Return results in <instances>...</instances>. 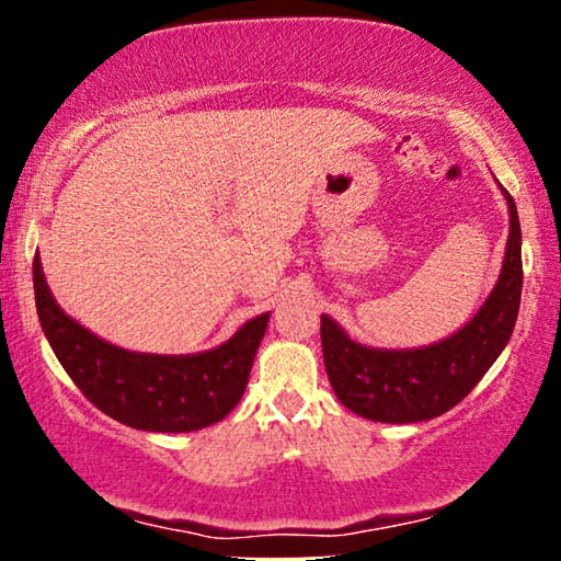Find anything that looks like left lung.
Here are the masks:
<instances>
[{"label": "left lung", "instance_id": "8db88e82", "mask_svg": "<svg viewBox=\"0 0 561 561\" xmlns=\"http://www.w3.org/2000/svg\"><path fill=\"white\" fill-rule=\"evenodd\" d=\"M511 237L501 278L470 324L421 350H370L352 342L321 313V350L329 382L357 416L386 424L436 419L462 401L490 370L518 319L524 263L516 202L508 191Z\"/></svg>", "mask_w": 561, "mask_h": 561}]
</instances>
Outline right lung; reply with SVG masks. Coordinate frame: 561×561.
<instances>
[{
    "mask_svg": "<svg viewBox=\"0 0 561 561\" xmlns=\"http://www.w3.org/2000/svg\"><path fill=\"white\" fill-rule=\"evenodd\" d=\"M33 283L41 327L64 370L99 411L142 432H196L225 419L248 388L271 317H255L232 340L202 355H140L99 340L66 317L53 301L37 255Z\"/></svg>",
    "mask_w": 561,
    "mask_h": 561,
    "instance_id": "1",
    "label": "right lung"
}]
</instances>
